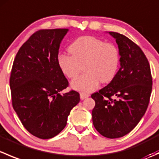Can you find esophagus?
<instances>
[{"instance_id":"obj_1","label":"esophagus","mask_w":159,"mask_h":159,"mask_svg":"<svg viewBox=\"0 0 159 159\" xmlns=\"http://www.w3.org/2000/svg\"><path fill=\"white\" fill-rule=\"evenodd\" d=\"M88 97H89V94H84V93H81V94H80V98H81V100H84V99L87 98Z\"/></svg>"}]
</instances>
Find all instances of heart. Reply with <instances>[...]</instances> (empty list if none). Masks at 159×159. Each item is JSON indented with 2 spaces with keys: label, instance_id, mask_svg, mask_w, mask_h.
<instances>
[{
  "label": "heart",
  "instance_id": "obj_1",
  "mask_svg": "<svg viewBox=\"0 0 159 159\" xmlns=\"http://www.w3.org/2000/svg\"><path fill=\"white\" fill-rule=\"evenodd\" d=\"M70 55L60 54L57 63L61 70L69 78H75L84 66L86 72L73 80L72 89L83 93L97 89L99 84L110 82L116 75L120 63L118 47L111 42L93 36L77 38L68 47Z\"/></svg>",
  "mask_w": 159,
  "mask_h": 159
}]
</instances>
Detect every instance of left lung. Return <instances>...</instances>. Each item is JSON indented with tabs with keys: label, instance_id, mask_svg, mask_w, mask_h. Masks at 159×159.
I'll list each match as a JSON object with an SVG mask.
<instances>
[{
	"label": "left lung",
	"instance_id": "8db88e82",
	"mask_svg": "<svg viewBox=\"0 0 159 159\" xmlns=\"http://www.w3.org/2000/svg\"><path fill=\"white\" fill-rule=\"evenodd\" d=\"M118 44L120 68L111 81L91 94L95 102L92 121L108 139L129 134L146 111L152 89L150 65L142 49L125 35L109 32Z\"/></svg>",
	"mask_w": 159,
	"mask_h": 159
}]
</instances>
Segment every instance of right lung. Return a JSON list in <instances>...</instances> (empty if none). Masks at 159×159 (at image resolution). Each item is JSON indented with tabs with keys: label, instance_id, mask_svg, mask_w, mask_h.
Masks as SVG:
<instances>
[{
	"label": "right lung",
	"instance_id": "obj_1",
	"mask_svg": "<svg viewBox=\"0 0 159 159\" xmlns=\"http://www.w3.org/2000/svg\"><path fill=\"white\" fill-rule=\"evenodd\" d=\"M68 29L34 33L16 54L10 77L12 105L22 125L41 139L54 137L80 102L75 91L61 94L68 81L57 63L60 44Z\"/></svg>",
	"mask_w": 159,
	"mask_h": 159
}]
</instances>
